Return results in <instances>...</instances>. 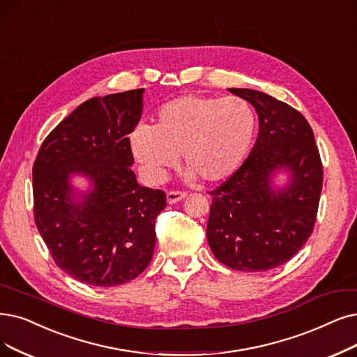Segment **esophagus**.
<instances>
[{"mask_svg": "<svg viewBox=\"0 0 357 357\" xmlns=\"http://www.w3.org/2000/svg\"><path fill=\"white\" fill-rule=\"evenodd\" d=\"M186 196H188V193H186V192L169 190V192L167 193V202H168L169 205H173V204H177V202L183 201V199L186 197Z\"/></svg>", "mask_w": 357, "mask_h": 357, "instance_id": "esophagus-1", "label": "esophagus"}]
</instances>
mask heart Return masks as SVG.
Returning <instances> with one entry per match:
<instances>
[{
  "label": "heart",
  "instance_id": "obj_1",
  "mask_svg": "<svg viewBox=\"0 0 357 357\" xmlns=\"http://www.w3.org/2000/svg\"><path fill=\"white\" fill-rule=\"evenodd\" d=\"M255 132L256 114L245 99L183 95L156 111L152 127L139 126L130 145L152 177L164 176L183 155L189 178L220 183L245 162Z\"/></svg>",
  "mask_w": 357,
  "mask_h": 357
}]
</instances>
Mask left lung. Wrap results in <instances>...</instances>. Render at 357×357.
<instances>
[{
    "label": "left lung",
    "instance_id": "1",
    "mask_svg": "<svg viewBox=\"0 0 357 357\" xmlns=\"http://www.w3.org/2000/svg\"><path fill=\"white\" fill-rule=\"evenodd\" d=\"M259 117L256 144L241 167L209 192L206 225L215 258L236 271L259 273L286 264L302 249L317 221L322 162L307 120L286 102L253 89H228ZM291 181L272 188L277 170Z\"/></svg>",
    "mask_w": 357,
    "mask_h": 357
}]
</instances>
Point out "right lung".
<instances>
[{
    "label": "right lung",
    "instance_id": "obj_1",
    "mask_svg": "<svg viewBox=\"0 0 357 357\" xmlns=\"http://www.w3.org/2000/svg\"><path fill=\"white\" fill-rule=\"evenodd\" d=\"M144 89L91 98L47 136L33 164V212L55 265L89 286L114 287L145 271L165 193L140 186L130 135ZM75 174L91 189L75 192Z\"/></svg>",
    "mask_w": 357,
    "mask_h": 357
}]
</instances>
